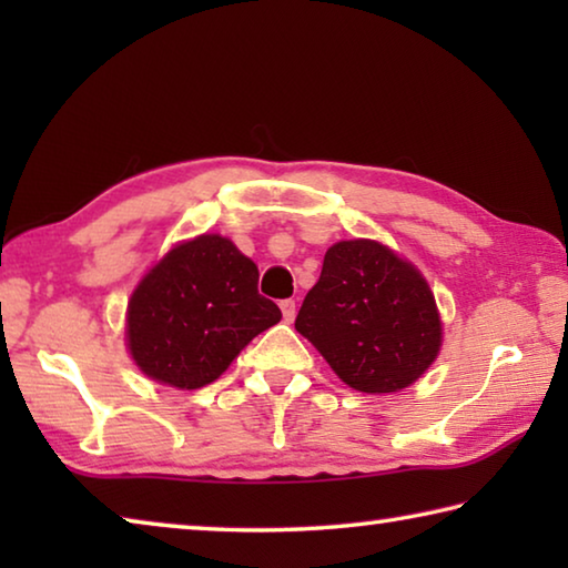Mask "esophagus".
<instances>
[{"label":"esophagus","mask_w":568,"mask_h":568,"mask_svg":"<svg viewBox=\"0 0 568 568\" xmlns=\"http://www.w3.org/2000/svg\"><path fill=\"white\" fill-rule=\"evenodd\" d=\"M281 311H283V318H285V323H293V321H295V311H297V305H295V301H291V297H287V301H283V303H281Z\"/></svg>","instance_id":"esophagus-1"}]
</instances>
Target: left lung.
I'll return each instance as SVG.
<instances>
[{"label":"left lung","mask_w":568,"mask_h":568,"mask_svg":"<svg viewBox=\"0 0 568 568\" xmlns=\"http://www.w3.org/2000/svg\"><path fill=\"white\" fill-rule=\"evenodd\" d=\"M295 331L343 383L393 393L423 376L440 348L434 293L410 263L373 240H343L325 253Z\"/></svg>","instance_id":"8db88e82"}]
</instances>
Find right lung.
<instances>
[{"label":"right lung","mask_w":568,"mask_h":568,"mask_svg":"<svg viewBox=\"0 0 568 568\" xmlns=\"http://www.w3.org/2000/svg\"><path fill=\"white\" fill-rule=\"evenodd\" d=\"M281 318L257 293L255 263L227 237L200 235L172 247L132 293L128 345L150 378L192 390Z\"/></svg>","instance_id":"1"}]
</instances>
